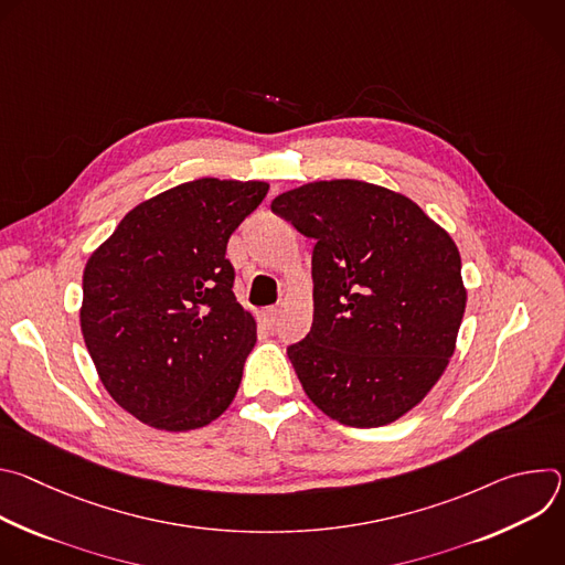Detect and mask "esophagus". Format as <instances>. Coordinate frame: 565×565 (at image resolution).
<instances>
[{
	"label": "esophagus",
	"instance_id": "obj_1",
	"mask_svg": "<svg viewBox=\"0 0 565 565\" xmlns=\"http://www.w3.org/2000/svg\"><path fill=\"white\" fill-rule=\"evenodd\" d=\"M259 321L266 329H275L277 321H279V308H266L259 312Z\"/></svg>",
	"mask_w": 565,
	"mask_h": 565
}]
</instances>
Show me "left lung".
<instances>
[{
    "instance_id": "obj_1",
    "label": "left lung",
    "mask_w": 565,
    "mask_h": 565,
    "mask_svg": "<svg viewBox=\"0 0 565 565\" xmlns=\"http://www.w3.org/2000/svg\"><path fill=\"white\" fill-rule=\"evenodd\" d=\"M270 207L315 238L312 327L288 347L306 395L347 427L405 416L447 369L462 321L451 236L407 196L362 181L308 183Z\"/></svg>"
}]
</instances>
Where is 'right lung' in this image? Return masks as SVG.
<instances>
[{
    "mask_svg": "<svg viewBox=\"0 0 565 565\" xmlns=\"http://www.w3.org/2000/svg\"><path fill=\"white\" fill-rule=\"evenodd\" d=\"M268 183L196 179L136 205L83 277L85 344L118 405L140 423L188 431L236 395L257 324L236 301L227 238Z\"/></svg>",
    "mask_w": 565,
    "mask_h": 565,
    "instance_id": "1",
    "label": "right lung"
}]
</instances>
